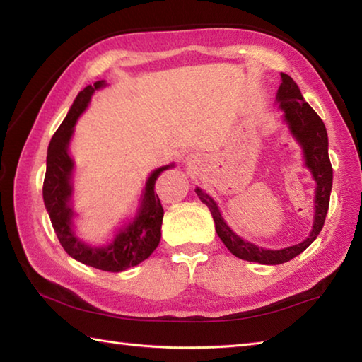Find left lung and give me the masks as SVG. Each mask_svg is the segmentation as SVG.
I'll return each mask as SVG.
<instances>
[{"instance_id":"8db88e82","label":"left lung","mask_w":362,"mask_h":362,"mask_svg":"<svg viewBox=\"0 0 362 362\" xmlns=\"http://www.w3.org/2000/svg\"><path fill=\"white\" fill-rule=\"evenodd\" d=\"M281 77L282 83L277 91V100H281V108L285 113V121L288 122L290 131L298 139V141L301 143L304 149L305 165L310 168L313 180L317 181L315 219H313V228L308 240H304L301 244L291 245V247H285L281 250L257 247L255 244L244 241L240 236L235 235L228 228V225L223 222L216 202L206 192H203L202 189H195L199 199L206 204L211 214H213L217 235H219L222 243L227 245V249L231 254L241 258V260L262 264L285 263L309 247L325 225L332 187V167L328 156V134H326L325 122L308 102L303 99L301 91H299L298 85L293 81L290 75L281 74Z\"/></svg>"}]
</instances>
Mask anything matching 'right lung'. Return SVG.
Wrapping results in <instances>:
<instances>
[{
	"mask_svg": "<svg viewBox=\"0 0 362 362\" xmlns=\"http://www.w3.org/2000/svg\"><path fill=\"white\" fill-rule=\"evenodd\" d=\"M100 86H104V81H96L93 86H85L75 98L69 113L61 122L58 131L53 134L49 153H47V172L42 195L54 233H57L59 244L63 245L67 254L80 263L93 266L96 269L119 272L146 260L159 245L163 208L158 194L154 192V184L160 172L167 170L170 165L154 170L149 176L137 217L119 231L110 245L90 247L75 238L71 225V217L74 213L69 206L74 162L67 154V145H69L75 121L85 112L93 93L99 90Z\"/></svg>",
	"mask_w": 362,
	"mask_h": 362,
	"instance_id": "add662e5",
	"label": "right lung"
}]
</instances>
